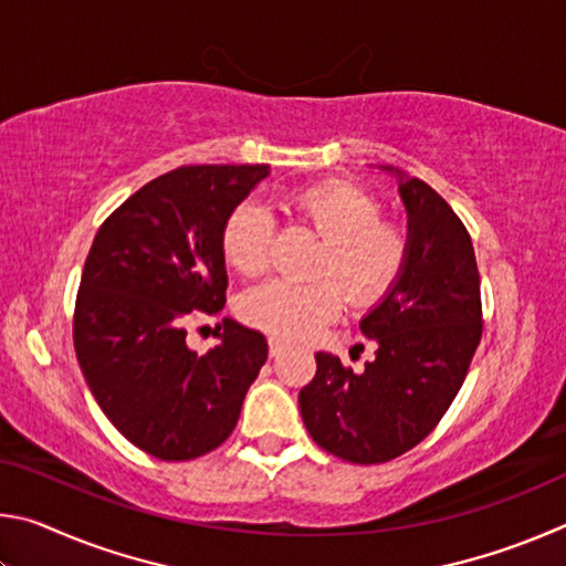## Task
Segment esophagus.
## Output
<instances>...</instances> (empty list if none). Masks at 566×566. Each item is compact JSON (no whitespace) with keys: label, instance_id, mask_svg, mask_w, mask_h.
<instances>
[{"label":"esophagus","instance_id":"esophagus-1","mask_svg":"<svg viewBox=\"0 0 566 566\" xmlns=\"http://www.w3.org/2000/svg\"><path fill=\"white\" fill-rule=\"evenodd\" d=\"M286 349V344L276 337H270V357H280V354Z\"/></svg>","mask_w":566,"mask_h":566}]
</instances>
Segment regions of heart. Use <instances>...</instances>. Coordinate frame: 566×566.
I'll return each mask as SVG.
<instances>
[{"instance_id":"1","label":"heart","mask_w":566,"mask_h":566,"mask_svg":"<svg viewBox=\"0 0 566 566\" xmlns=\"http://www.w3.org/2000/svg\"><path fill=\"white\" fill-rule=\"evenodd\" d=\"M290 212L324 239L312 276L337 281L354 306L379 302L399 280L409 234L401 224L381 219V202L364 187L344 179L322 181L292 195ZM274 232V214L260 202L234 207L222 229L227 264L247 276L264 272ZM333 283L272 280L244 294L242 314L252 327L272 337L310 339L342 312L343 289Z\"/></svg>"}]
</instances>
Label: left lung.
Wrapping results in <instances>:
<instances>
[{
	"instance_id": "obj_1",
	"label": "left lung",
	"mask_w": 566,
	"mask_h": 566,
	"mask_svg": "<svg viewBox=\"0 0 566 566\" xmlns=\"http://www.w3.org/2000/svg\"><path fill=\"white\" fill-rule=\"evenodd\" d=\"M399 177L409 254L399 280L364 314L377 342L361 371L317 352V375L300 391L306 432L352 464H381L417 447L444 417L482 339V296L472 237L437 191Z\"/></svg>"
}]
</instances>
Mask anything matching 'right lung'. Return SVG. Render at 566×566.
Segmentation results:
<instances>
[{
  "label": "right lung",
  "mask_w": 566,
  "mask_h": 566,
  "mask_svg": "<svg viewBox=\"0 0 566 566\" xmlns=\"http://www.w3.org/2000/svg\"><path fill=\"white\" fill-rule=\"evenodd\" d=\"M266 165H189L151 179L104 219L84 262L74 349L99 409L165 462L212 452L237 427L266 339L234 319L199 357L191 312L227 302L222 229Z\"/></svg>",
  "instance_id": "add662e5"
}]
</instances>
